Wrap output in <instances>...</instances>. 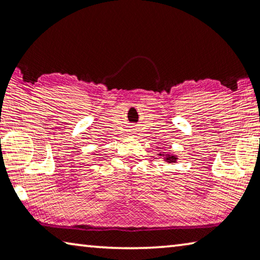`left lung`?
I'll use <instances>...</instances> for the list:
<instances>
[{
	"label": "left lung",
	"instance_id": "1",
	"mask_svg": "<svg viewBox=\"0 0 260 260\" xmlns=\"http://www.w3.org/2000/svg\"><path fill=\"white\" fill-rule=\"evenodd\" d=\"M159 158H162V160H165L166 164H171V165H173V164H177L178 162V155L173 154V153L171 152H162V153H159Z\"/></svg>",
	"mask_w": 260,
	"mask_h": 260
}]
</instances>
